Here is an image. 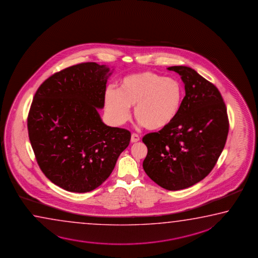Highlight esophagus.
I'll return each instance as SVG.
<instances>
[{"mask_svg": "<svg viewBox=\"0 0 258 258\" xmlns=\"http://www.w3.org/2000/svg\"><path fill=\"white\" fill-rule=\"evenodd\" d=\"M140 141V136H138L137 134L136 133H134V134H132L131 136V142L132 143H137V142H139Z\"/></svg>", "mask_w": 258, "mask_h": 258, "instance_id": "esophagus-1", "label": "esophagus"}]
</instances>
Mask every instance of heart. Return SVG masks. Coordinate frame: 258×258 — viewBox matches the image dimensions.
Wrapping results in <instances>:
<instances>
[{"label": "heart", "mask_w": 258, "mask_h": 258, "mask_svg": "<svg viewBox=\"0 0 258 258\" xmlns=\"http://www.w3.org/2000/svg\"><path fill=\"white\" fill-rule=\"evenodd\" d=\"M182 98L183 88L178 80L144 71L125 77L119 90L107 88L105 105L116 125L130 119L131 106L136 105V119L149 130H161L177 117Z\"/></svg>", "instance_id": "b5f03b06"}]
</instances>
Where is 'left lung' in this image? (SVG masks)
Listing matches in <instances>:
<instances>
[{
  "instance_id": "1",
  "label": "left lung",
  "mask_w": 258,
  "mask_h": 258,
  "mask_svg": "<svg viewBox=\"0 0 258 258\" xmlns=\"http://www.w3.org/2000/svg\"><path fill=\"white\" fill-rule=\"evenodd\" d=\"M180 76L185 96L170 125L143 137L148 153L146 174L168 190H179L210 174L219 160L229 129L227 107L219 89L191 68H168Z\"/></svg>"
}]
</instances>
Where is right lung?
Wrapping results in <instances>:
<instances>
[{
	"instance_id": "1",
	"label": "right lung",
	"mask_w": 258,
	"mask_h": 258,
	"mask_svg": "<svg viewBox=\"0 0 258 258\" xmlns=\"http://www.w3.org/2000/svg\"><path fill=\"white\" fill-rule=\"evenodd\" d=\"M110 69L86 62L60 70L39 86L27 119L36 161L51 182L71 192L99 187L129 145L131 133L105 125Z\"/></svg>"
}]
</instances>
